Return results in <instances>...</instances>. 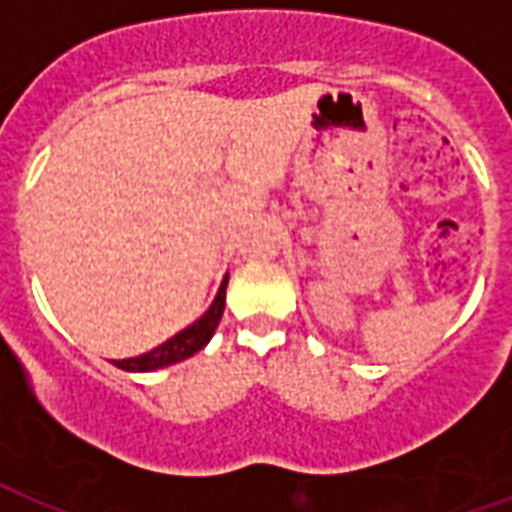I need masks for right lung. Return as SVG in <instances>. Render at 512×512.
I'll use <instances>...</instances> for the list:
<instances>
[{"label":"right lung","mask_w":512,"mask_h":512,"mask_svg":"<svg viewBox=\"0 0 512 512\" xmlns=\"http://www.w3.org/2000/svg\"><path fill=\"white\" fill-rule=\"evenodd\" d=\"M225 287H228V276H225L220 289H217V297L212 300V305H209V311L204 313L199 321H193L191 327H185L183 332H177L175 337L162 342L159 348L148 350L143 356L122 358V361H114V364L119 366V369H124V372H154V369L177 364V361H183V358L199 353V350L212 340L217 324L223 319Z\"/></svg>","instance_id":"obj_1"}]
</instances>
